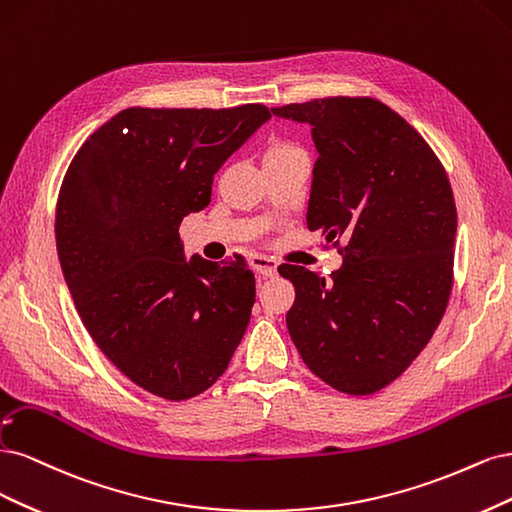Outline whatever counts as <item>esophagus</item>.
I'll use <instances>...</instances> for the list:
<instances>
[{
    "label": "esophagus",
    "instance_id": "obj_1",
    "mask_svg": "<svg viewBox=\"0 0 512 512\" xmlns=\"http://www.w3.org/2000/svg\"><path fill=\"white\" fill-rule=\"evenodd\" d=\"M253 270L259 272L261 276L272 278V276H276V261H272L270 257L257 255V257H253Z\"/></svg>",
    "mask_w": 512,
    "mask_h": 512
}]
</instances>
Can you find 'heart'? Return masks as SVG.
I'll return each instance as SVG.
<instances>
[{
    "instance_id": "b5f03b06",
    "label": "heart",
    "mask_w": 512,
    "mask_h": 512,
    "mask_svg": "<svg viewBox=\"0 0 512 512\" xmlns=\"http://www.w3.org/2000/svg\"><path fill=\"white\" fill-rule=\"evenodd\" d=\"M291 151H300L298 146L291 144V142H274L268 146L266 151V157H276V155H285V153H291Z\"/></svg>"
}]
</instances>
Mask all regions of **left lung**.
<instances>
[{"label": "left lung", "instance_id": "left-lung-1", "mask_svg": "<svg viewBox=\"0 0 512 512\" xmlns=\"http://www.w3.org/2000/svg\"><path fill=\"white\" fill-rule=\"evenodd\" d=\"M308 123L317 161L306 223L340 244L329 274L283 263L295 287L289 336L321 381L349 395L393 383L434 336L453 287L457 210L415 127L372 97L272 108Z\"/></svg>", "mask_w": 512, "mask_h": 512}]
</instances>
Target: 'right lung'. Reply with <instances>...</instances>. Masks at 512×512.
I'll use <instances>...</instances> for the list:
<instances>
[{
    "label": "right lung",
    "mask_w": 512,
    "mask_h": 512,
    "mask_svg": "<svg viewBox=\"0 0 512 512\" xmlns=\"http://www.w3.org/2000/svg\"><path fill=\"white\" fill-rule=\"evenodd\" d=\"M270 117L261 104L127 108L63 178L55 238L78 315L112 364L163 400L217 383L249 325L244 259H185L178 227L210 204L212 176Z\"/></svg>",
    "instance_id": "1"
}]
</instances>
